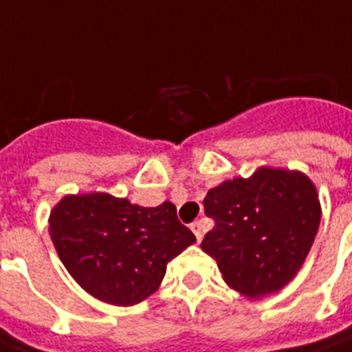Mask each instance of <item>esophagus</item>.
I'll return each mask as SVG.
<instances>
[{"instance_id":"1","label":"esophagus","mask_w":352,"mask_h":352,"mask_svg":"<svg viewBox=\"0 0 352 352\" xmlns=\"http://www.w3.org/2000/svg\"><path fill=\"white\" fill-rule=\"evenodd\" d=\"M192 232L195 234L197 241L203 238V232H205V225H203V221H201V219H197V221H194V223H192Z\"/></svg>"}]
</instances>
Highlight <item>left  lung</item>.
<instances>
[{"instance_id": "left-lung-1", "label": "left lung", "mask_w": 352, "mask_h": 352, "mask_svg": "<svg viewBox=\"0 0 352 352\" xmlns=\"http://www.w3.org/2000/svg\"><path fill=\"white\" fill-rule=\"evenodd\" d=\"M203 205L214 227L201 248L218 262L225 283L248 297L275 294L295 277L321 219L312 181L278 168L221 182Z\"/></svg>"}]
</instances>
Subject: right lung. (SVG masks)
Wrapping results in <instances>:
<instances>
[{"label": "right lung", "instance_id": "add662e5", "mask_svg": "<svg viewBox=\"0 0 352 352\" xmlns=\"http://www.w3.org/2000/svg\"><path fill=\"white\" fill-rule=\"evenodd\" d=\"M50 230L69 275L116 307L157 292L168 262L195 241L170 201L147 208L109 194L66 195L51 212Z\"/></svg>", "mask_w": 352, "mask_h": 352}]
</instances>
